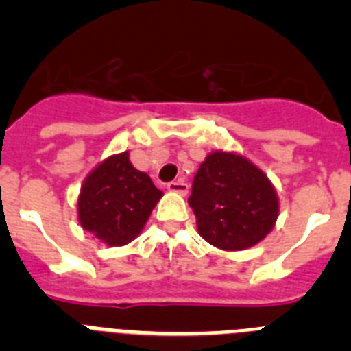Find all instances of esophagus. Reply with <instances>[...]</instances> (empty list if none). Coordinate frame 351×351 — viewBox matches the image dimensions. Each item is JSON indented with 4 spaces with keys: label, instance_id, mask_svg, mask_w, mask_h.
<instances>
[{
    "label": "esophagus",
    "instance_id": "esophagus-1",
    "mask_svg": "<svg viewBox=\"0 0 351 351\" xmlns=\"http://www.w3.org/2000/svg\"><path fill=\"white\" fill-rule=\"evenodd\" d=\"M167 188H169V191H173V193H188V184H186L184 181H172L167 184Z\"/></svg>",
    "mask_w": 351,
    "mask_h": 351
}]
</instances>
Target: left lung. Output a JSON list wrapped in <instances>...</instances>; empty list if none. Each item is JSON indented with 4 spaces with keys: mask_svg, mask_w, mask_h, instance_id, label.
I'll return each instance as SVG.
<instances>
[{
    "mask_svg": "<svg viewBox=\"0 0 351 351\" xmlns=\"http://www.w3.org/2000/svg\"><path fill=\"white\" fill-rule=\"evenodd\" d=\"M188 204L197 216L198 234L226 251L260 243L280 209L267 176L246 158L221 151L198 167Z\"/></svg>",
    "mask_w": 351,
    "mask_h": 351,
    "instance_id": "left-lung-1",
    "label": "left lung"
}]
</instances>
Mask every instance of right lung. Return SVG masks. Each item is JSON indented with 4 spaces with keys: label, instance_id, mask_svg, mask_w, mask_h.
Wrapping results in <instances>:
<instances>
[{
    "label": "right lung",
    "instance_id": "add662e5",
    "mask_svg": "<svg viewBox=\"0 0 351 351\" xmlns=\"http://www.w3.org/2000/svg\"><path fill=\"white\" fill-rule=\"evenodd\" d=\"M161 195L147 173L130 163L128 153L110 156L80 190V225L108 246H123L141 234Z\"/></svg>",
    "mask_w": 351,
    "mask_h": 351
}]
</instances>
